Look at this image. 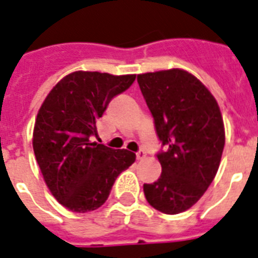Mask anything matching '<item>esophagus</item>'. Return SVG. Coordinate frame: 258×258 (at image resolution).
Returning <instances> with one entry per match:
<instances>
[{
	"mask_svg": "<svg viewBox=\"0 0 258 258\" xmlns=\"http://www.w3.org/2000/svg\"><path fill=\"white\" fill-rule=\"evenodd\" d=\"M144 158H146V152H144L143 150H140L139 152H136V159H138V160H143Z\"/></svg>",
	"mask_w": 258,
	"mask_h": 258,
	"instance_id": "1",
	"label": "esophagus"
}]
</instances>
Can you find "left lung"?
<instances>
[{"label":"left lung","instance_id":"obj_1","mask_svg":"<svg viewBox=\"0 0 258 258\" xmlns=\"http://www.w3.org/2000/svg\"><path fill=\"white\" fill-rule=\"evenodd\" d=\"M138 83L165 147L158 154L162 175L144 184L150 205L167 215L184 212L200 200L219 169L225 130L215 96L181 69L144 73Z\"/></svg>","mask_w":258,"mask_h":258}]
</instances>
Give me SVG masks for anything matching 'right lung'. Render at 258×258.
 Masks as SVG:
<instances>
[{"label": "right lung", "mask_w": 258, "mask_h": 258, "mask_svg": "<svg viewBox=\"0 0 258 258\" xmlns=\"http://www.w3.org/2000/svg\"><path fill=\"white\" fill-rule=\"evenodd\" d=\"M135 78L74 71L54 86L39 108L33 131L35 159L51 195L73 212L103 205L119 173L135 162L134 152L90 140L98 136L96 124L110 100Z\"/></svg>", "instance_id": "right-lung-1"}]
</instances>
